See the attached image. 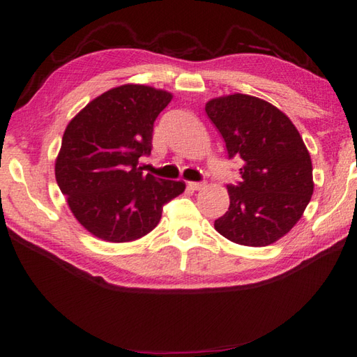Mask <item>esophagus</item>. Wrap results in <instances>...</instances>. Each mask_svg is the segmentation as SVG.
I'll return each mask as SVG.
<instances>
[{"instance_id":"34e87169","label":"esophagus","mask_w":357,"mask_h":357,"mask_svg":"<svg viewBox=\"0 0 357 357\" xmlns=\"http://www.w3.org/2000/svg\"><path fill=\"white\" fill-rule=\"evenodd\" d=\"M188 188H192V190H201L205 184L204 182H188Z\"/></svg>"}]
</instances>
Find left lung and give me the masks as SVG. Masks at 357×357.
Wrapping results in <instances>:
<instances>
[{
    "instance_id": "left-lung-1",
    "label": "left lung",
    "mask_w": 357,
    "mask_h": 357,
    "mask_svg": "<svg viewBox=\"0 0 357 357\" xmlns=\"http://www.w3.org/2000/svg\"><path fill=\"white\" fill-rule=\"evenodd\" d=\"M205 112L229 158L242 160V179L227 185L229 208L214 228L238 245L277 242L301 219L313 195L312 160L300 132L278 107L246 94L211 98Z\"/></svg>"
}]
</instances>
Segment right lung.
Returning <instances> with one entry per match:
<instances>
[{
  "label": "right lung",
  "mask_w": 357,
  "mask_h": 357,
  "mask_svg": "<svg viewBox=\"0 0 357 357\" xmlns=\"http://www.w3.org/2000/svg\"><path fill=\"white\" fill-rule=\"evenodd\" d=\"M167 91L121 85L89 102L66 126L56 181L74 218L91 234L132 242L158 225L162 206L185 190L182 181L143 175L153 123L172 100Z\"/></svg>",
  "instance_id": "right-lung-1"
}]
</instances>
